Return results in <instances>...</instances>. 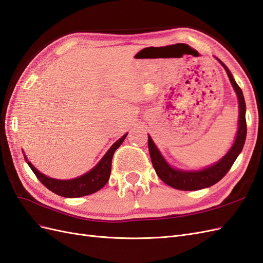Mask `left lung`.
<instances>
[{
  "mask_svg": "<svg viewBox=\"0 0 263 263\" xmlns=\"http://www.w3.org/2000/svg\"><path fill=\"white\" fill-rule=\"evenodd\" d=\"M219 62L224 67V70L228 74L230 82L233 86V89L237 93L239 100V129L235 138L234 144L226 156L222 158L218 163L213 164L210 167H206L201 171H180L171 167L165 162V160L161 156L158 147L153 143L151 137L149 136L147 140V145H149V152L154 170H156L158 177L163 181L167 185H170L174 189L183 190V191H196L200 189L209 187L223 178L228 171L231 169L232 164L234 163L235 159L238 158L240 152L243 149L247 137V121H246V102L240 86L235 82L231 72L229 71L228 67L222 63L220 60Z\"/></svg>",
  "mask_w": 263,
  "mask_h": 263,
  "instance_id": "8db88e82",
  "label": "left lung"
}]
</instances>
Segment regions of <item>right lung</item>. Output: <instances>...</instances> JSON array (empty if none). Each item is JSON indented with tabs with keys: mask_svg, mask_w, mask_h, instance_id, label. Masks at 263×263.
Here are the masks:
<instances>
[{
	"mask_svg": "<svg viewBox=\"0 0 263 263\" xmlns=\"http://www.w3.org/2000/svg\"><path fill=\"white\" fill-rule=\"evenodd\" d=\"M127 134H124L122 138L118 140L117 142L110 147V150L105 153V156L96 165V167H93L90 172H87L84 176L77 179H51L49 177H45L44 174L40 173L35 167L31 164V162H28V164L32 169L33 173L36 176V178L41 181V183L48 187L50 191L58 194V196H61L64 198H79L83 196H89V194H92L99 191L100 189H102L106 184L107 181H109L113 154L118 147L122 144Z\"/></svg>",
	"mask_w": 263,
	"mask_h": 263,
	"instance_id": "add662e5",
	"label": "right lung"
}]
</instances>
